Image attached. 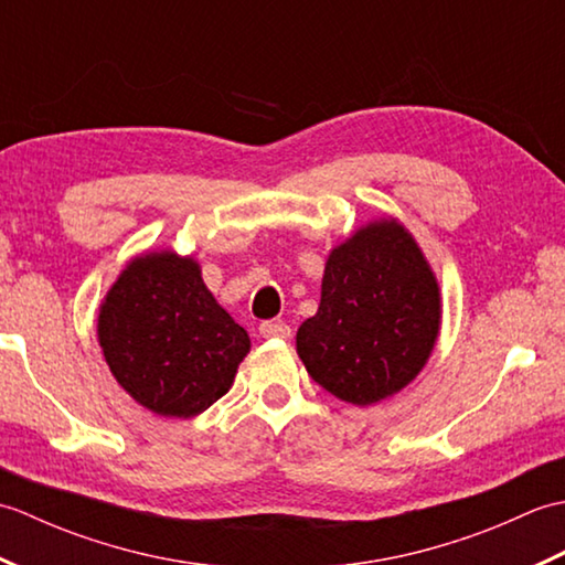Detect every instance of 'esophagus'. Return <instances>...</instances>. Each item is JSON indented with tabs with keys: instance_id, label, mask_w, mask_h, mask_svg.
Returning <instances> with one entry per match:
<instances>
[{
	"instance_id": "esophagus-1",
	"label": "esophagus",
	"mask_w": 565,
	"mask_h": 565,
	"mask_svg": "<svg viewBox=\"0 0 565 565\" xmlns=\"http://www.w3.org/2000/svg\"><path fill=\"white\" fill-rule=\"evenodd\" d=\"M259 334L267 340H289L291 338V326L284 320H264L259 326Z\"/></svg>"
}]
</instances>
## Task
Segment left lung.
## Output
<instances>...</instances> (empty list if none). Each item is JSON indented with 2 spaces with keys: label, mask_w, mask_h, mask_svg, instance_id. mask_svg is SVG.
I'll use <instances>...</instances> for the list:
<instances>
[{
  "label": "left lung",
  "mask_w": 565,
  "mask_h": 565,
  "mask_svg": "<svg viewBox=\"0 0 565 565\" xmlns=\"http://www.w3.org/2000/svg\"><path fill=\"white\" fill-rule=\"evenodd\" d=\"M439 326L435 271L405 225L381 218L330 252L318 313L298 328L296 350L334 398L371 405L423 371Z\"/></svg>",
  "instance_id": "obj_1"
}]
</instances>
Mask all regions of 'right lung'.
Here are the masks:
<instances>
[{"label": "right lung", "mask_w": 565, "mask_h": 565, "mask_svg": "<svg viewBox=\"0 0 565 565\" xmlns=\"http://www.w3.org/2000/svg\"><path fill=\"white\" fill-rule=\"evenodd\" d=\"M99 344L121 388L162 417H194L231 391L249 338L201 279L194 257L148 252L99 308Z\"/></svg>", "instance_id": "right-lung-1"}]
</instances>
